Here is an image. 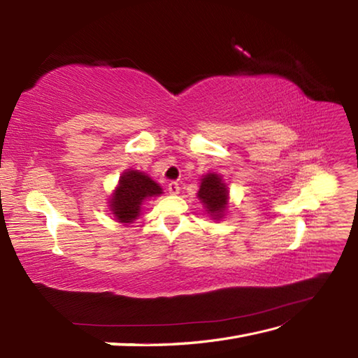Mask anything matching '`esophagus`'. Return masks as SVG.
I'll return each instance as SVG.
<instances>
[{
  "instance_id": "obj_1",
  "label": "esophagus",
  "mask_w": 358,
  "mask_h": 358,
  "mask_svg": "<svg viewBox=\"0 0 358 358\" xmlns=\"http://www.w3.org/2000/svg\"><path fill=\"white\" fill-rule=\"evenodd\" d=\"M167 191H169L171 195H177L180 192V186L177 181H172V183H169V186H167Z\"/></svg>"
}]
</instances>
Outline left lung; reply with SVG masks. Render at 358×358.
I'll return each mask as SVG.
<instances>
[{"mask_svg": "<svg viewBox=\"0 0 358 358\" xmlns=\"http://www.w3.org/2000/svg\"><path fill=\"white\" fill-rule=\"evenodd\" d=\"M199 200L203 203L204 209L214 220H222L227 209V200H229V191L223 183L218 173H206L201 178Z\"/></svg>", "mask_w": 358, "mask_h": 358, "instance_id": "8db88e82", "label": "left lung"}]
</instances>
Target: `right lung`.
Returning <instances> with one entry per match:
<instances>
[{"instance_id":"1","label":"right lung","mask_w":358,"mask_h":358,"mask_svg":"<svg viewBox=\"0 0 358 358\" xmlns=\"http://www.w3.org/2000/svg\"><path fill=\"white\" fill-rule=\"evenodd\" d=\"M162 194L163 189L149 175L129 169L120 177L118 186L110 196L109 208L118 223H132L140 217L143 203Z\"/></svg>"}]
</instances>
